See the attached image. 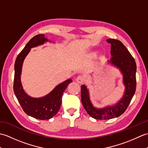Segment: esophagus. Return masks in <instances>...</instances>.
Wrapping results in <instances>:
<instances>
[{"label":"esophagus","mask_w":148,"mask_h":148,"mask_svg":"<svg viewBox=\"0 0 148 148\" xmlns=\"http://www.w3.org/2000/svg\"><path fill=\"white\" fill-rule=\"evenodd\" d=\"M76 81L79 84H82L84 82V78L82 76H77V77L76 78Z\"/></svg>","instance_id":"esophagus-1"}]
</instances>
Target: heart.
<instances>
[{
  "instance_id": "1",
  "label": "heart",
  "mask_w": 148,
  "mask_h": 148,
  "mask_svg": "<svg viewBox=\"0 0 148 148\" xmlns=\"http://www.w3.org/2000/svg\"><path fill=\"white\" fill-rule=\"evenodd\" d=\"M95 56V53H93V52H92V53H89V55H88V56L89 57H93V56Z\"/></svg>"
}]
</instances>
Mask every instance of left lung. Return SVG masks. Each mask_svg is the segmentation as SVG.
I'll return each instance as SVG.
<instances>
[{
    "label": "left lung",
    "instance_id": "left-lung-1",
    "mask_svg": "<svg viewBox=\"0 0 148 148\" xmlns=\"http://www.w3.org/2000/svg\"><path fill=\"white\" fill-rule=\"evenodd\" d=\"M107 42L110 43L111 55L108 62L120 70L123 74V83L125 89L122 99L112 106L103 108H96L91 102L88 90L83 84L81 87V96L84 108L91 117L97 119H109L117 118L123 113L134 95L136 89V63L133 56L121 41L114 39H109Z\"/></svg>",
    "mask_w": 148,
    "mask_h": 148
}]
</instances>
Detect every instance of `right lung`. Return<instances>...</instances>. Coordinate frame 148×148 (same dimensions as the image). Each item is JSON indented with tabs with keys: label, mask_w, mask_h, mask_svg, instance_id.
I'll return each mask as SVG.
<instances>
[{
	"label": "right lung",
	"mask_w": 148,
	"mask_h": 148,
	"mask_svg": "<svg viewBox=\"0 0 148 148\" xmlns=\"http://www.w3.org/2000/svg\"><path fill=\"white\" fill-rule=\"evenodd\" d=\"M45 36L44 34L34 36L19 53L14 64L13 84L14 94L24 112L33 118L41 120L51 118L58 112L61 106L63 93L72 81L71 79L65 81L56 86L48 95L41 98H33L25 92L20 79L23 62L31 48L48 41Z\"/></svg>",
	"instance_id": "right-lung-1"
}]
</instances>
